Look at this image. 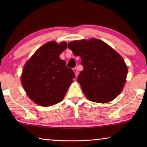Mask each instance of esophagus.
I'll list each match as a JSON object with an SVG mask.
<instances>
[{
	"label": "esophagus",
	"mask_w": 147,
	"mask_h": 147,
	"mask_svg": "<svg viewBox=\"0 0 147 147\" xmlns=\"http://www.w3.org/2000/svg\"><path fill=\"white\" fill-rule=\"evenodd\" d=\"M73 70H74V73H75L76 77H77L78 75V69H77V68H76V67H74V69H73Z\"/></svg>",
	"instance_id": "obj_1"
}]
</instances>
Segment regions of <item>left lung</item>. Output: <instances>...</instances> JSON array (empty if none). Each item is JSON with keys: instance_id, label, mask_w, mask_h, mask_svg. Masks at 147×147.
<instances>
[{"instance_id": "1", "label": "left lung", "mask_w": 147, "mask_h": 147, "mask_svg": "<svg viewBox=\"0 0 147 147\" xmlns=\"http://www.w3.org/2000/svg\"><path fill=\"white\" fill-rule=\"evenodd\" d=\"M68 48L80 56L84 69L78 77L86 97L90 101L106 103L117 97L126 82L128 68L123 58L99 39L74 41Z\"/></svg>"}]
</instances>
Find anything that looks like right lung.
Instances as JSON below:
<instances>
[{"mask_svg": "<svg viewBox=\"0 0 147 147\" xmlns=\"http://www.w3.org/2000/svg\"><path fill=\"white\" fill-rule=\"evenodd\" d=\"M67 43L50 41L38 49L23 67L21 83L27 96L38 105L51 106L63 99L75 74L59 55Z\"/></svg>", "mask_w": 147, "mask_h": 147, "instance_id": "1", "label": "right lung"}]
</instances>
